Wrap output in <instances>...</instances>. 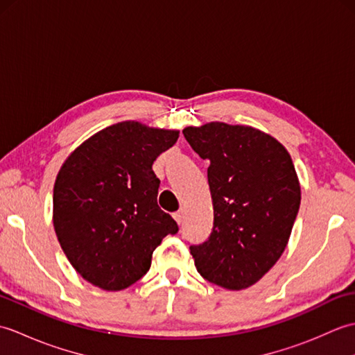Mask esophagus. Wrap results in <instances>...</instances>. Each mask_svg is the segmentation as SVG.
<instances>
[{"instance_id":"esophagus-1","label":"esophagus","mask_w":355,"mask_h":355,"mask_svg":"<svg viewBox=\"0 0 355 355\" xmlns=\"http://www.w3.org/2000/svg\"><path fill=\"white\" fill-rule=\"evenodd\" d=\"M173 218H175V221L178 224H182L183 223V218H184V212H183V210H177V212L173 214Z\"/></svg>"}]
</instances>
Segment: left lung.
<instances>
[{
    "mask_svg": "<svg viewBox=\"0 0 355 355\" xmlns=\"http://www.w3.org/2000/svg\"><path fill=\"white\" fill-rule=\"evenodd\" d=\"M202 160L214 202L207 241L191 245L198 273L227 290L256 284L284 253L300 206L290 154L252 126L206 123L183 131Z\"/></svg>",
    "mask_w": 355,
    "mask_h": 355,
    "instance_id": "left-lung-1",
    "label": "left lung"
}]
</instances>
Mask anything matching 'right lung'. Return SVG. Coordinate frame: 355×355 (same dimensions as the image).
Returning a JSON list of instances; mask_svg holds the SVG:
<instances>
[{"label":"right lung","instance_id":"add662e5","mask_svg":"<svg viewBox=\"0 0 355 355\" xmlns=\"http://www.w3.org/2000/svg\"><path fill=\"white\" fill-rule=\"evenodd\" d=\"M178 131L120 122L94 134L67 158L53 189V224L78 273L119 291L146 275L150 258L178 225L157 205L155 158Z\"/></svg>","mask_w":355,"mask_h":355}]
</instances>
